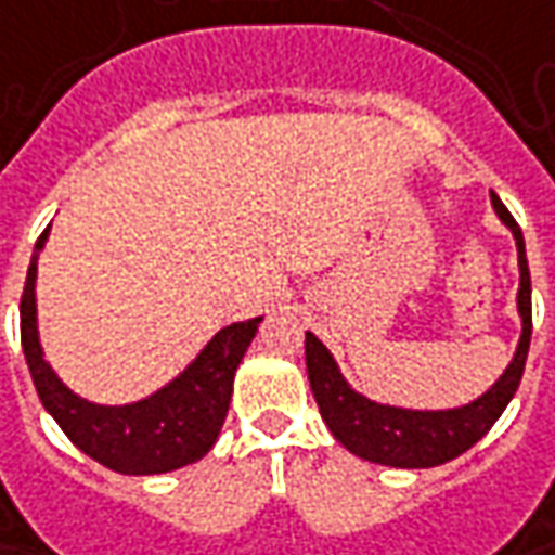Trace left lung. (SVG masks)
I'll return each instance as SVG.
<instances>
[{"label": "left lung", "instance_id": "obj_1", "mask_svg": "<svg viewBox=\"0 0 555 555\" xmlns=\"http://www.w3.org/2000/svg\"><path fill=\"white\" fill-rule=\"evenodd\" d=\"M491 208L516 240V258H519L516 310L522 319V335L504 374L482 396L454 409H402L390 402H374L365 392L353 390V384L340 374L332 350L313 332H307V340H304L307 374H310V390L315 396L319 414L337 442L356 457L399 469H427L449 464L457 454L473 449L494 427V421L504 414L509 399L519 390V380L526 372L528 344H531V276H528L526 240H522L519 223L494 193H491Z\"/></svg>", "mask_w": 555, "mask_h": 555}]
</instances>
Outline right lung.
I'll use <instances>...</instances> for the list:
<instances>
[{
  "label": "right lung",
  "mask_w": 555,
  "mask_h": 555,
  "mask_svg": "<svg viewBox=\"0 0 555 555\" xmlns=\"http://www.w3.org/2000/svg\"><path fill=\"white\" fill-rule=\"evenodd\" d=\"M49 233L51 227H46L33 248L21 297V344L46 411L76 449L122 476H159L202 461L218 442L233 399V377L242 356L258 335L263 315L220 328L181 374H175L165 387L144 399L125 405L91 402L69 390L42 350L36 273Z\"/></svg>",
  "instance_id": "1"
}]
</instances>
